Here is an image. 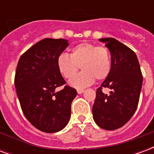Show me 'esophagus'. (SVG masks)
Instances as JSON below:
<instances>
[{"mask_svg": "<svg viewBox=\"0 0 154 154\" xmlns=\"http://www.w3.org/2000/svg\"><path fill=\"white\" fill-rule=\"evenodd\" d=\"M77 91L78 94H82L84 92V90H82V89H78V90H77Z\"/></svg>", "mask_w": 154, "mask_h": 154, "instance_id": "obj_1", "label": "esophagus"}]
</instances>
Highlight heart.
<instances>
[{"label":"heart","mask_w":154,"mask_h":154,"mask_svg":"<svg viewBox=\"0 0 154 154\" xmlns=\"http://www.w3.org/2000/svg\"><path fill=\"white\" fill-rule=\"evenodd\" d=\"M79 66L82 72L69 82L72 87L84 88L97 80L106 79L110 72V57L106 48L83 43L72 49L69 56L61 54L57 58L58 72L66 79L77 73Z\"/></svg>","instance_id":"1"}]
</instances>
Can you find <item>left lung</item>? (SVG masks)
<instances>
[{
    "label": "left lung",
    "instance_id": "8db88e82",
    "mask_svg": "<svg viewBox=\"0 0 154 154\" xmlns=\"http://www.w3.org/2000/svg\"><path fill=\"white\" fill-rule=\"evenodd\" d=\"M99 41L110 50L111 66L110 74L97 91L92 115L99 127L114 130L125 125L135 112L143 76L138 57L129 47L113 38ZM104 87L112 90L110 95L102 92Z\"/></svg>",
    "mask_w": 154,
    "mask_h": 154
}]
</instances>
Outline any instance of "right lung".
I'll return each instance as SVG.
<instances>
[{
    "label": "right lung",
    "instance_id": "obj_1",
    "mask_svg": "<svg viewBox=\"0 0 154 154\" xmlns=\"http://www.w3.org/2000/svg\"><path fill=\"white\" fill-rule=\"evenodd\" d=\"M69 45L63 38H44L22 54L16 67L15 86L22 111L36 129L56 133L64 129L71 117V105L77 91L65 86L57 58Z\"/></svg>",
    "mask_w": 154,
    "mask_h": 154
}]
</instances>
